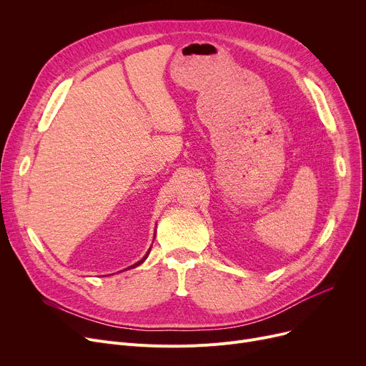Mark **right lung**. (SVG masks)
Wrapping results in <instances>:
<instances>
[{
  "mask_svg": "<svg viewBox=\"0 0 366 366\" xmlns=\"http://www.w3.org/2000/svg\"><path fill=\"white\" fill-rule=\"evenodd\" d=\"M148 254H149V251H148V252H147V255H145V257H144V258H142V259H141V261H138V262H137V264H133V265H130V267H129V268H134V267H138V265H139V264H142V262H144V261H145V259H147V257H148Z\"/></svg>",
  "mask_w": 366,
  "mask_h": 366,
  "instance_id": "obj_1",
  "label": "right lung"
}]
</instances>
